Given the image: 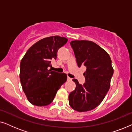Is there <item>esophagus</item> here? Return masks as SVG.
I'll return each instance as SVG.
<instances>
[{
	"label": "esophagus",
	"mask_w": 132,
	"mask_h": 132,
	"mask_svg": "<svg viewBox=\"0 0 132 132\" xmlns=\"http://www.w3.org/2000/svg\"><path fill=\"white\" fill-rule=\"evenodd\" d=\"M71 78H70V77H67V80L68 81H70V80H71Z\"/></svg>",
	"instance_id": "1"
}]
</instances>
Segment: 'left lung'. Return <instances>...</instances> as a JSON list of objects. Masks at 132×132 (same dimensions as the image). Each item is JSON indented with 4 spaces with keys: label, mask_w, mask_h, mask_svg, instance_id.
Wrapping results in <instances>:
<instances>
[{
    "label": "left lung",
    "mask_w": 132,
    "mask_h": 132,
    "mask_svg": "<svg viewBox=\"0 0 132 132\" xmlns=\"http://www.w3.org/2000/svg\"><path fill=\"white\" fill-rule=\"evenodd\" d=\"M70 44L77 65L85 66L86 70L84 84L73 79L76 88L68 96L69 104L80 112L91 111L102 103L110 88L113 74L111 59L103 48L93 41L75 40Z\"/></svg>",
    "instance_id": "1"
}]
</instances>
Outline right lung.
<instances>
[{
  "label": "right lung",
  "mask_w": 132,
  "mask_h": 132,
  "mask_svg": "<svg viewBox=\"0 0 132 132\" xmlns=\"http://www.w3.org/2000/svg\"><path fill=\"white\" fill-rule=\"evenodd\" d=\"M68 39L59 36L44 38L26 52L20 65V79L23 91L30 103L38 106L51 103L67 75L48 70L51 61L56 59L59 48Z\"/></svg>",
  "instance_id": "obj_1"
}]
</instances>
